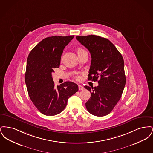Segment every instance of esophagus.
Here are the masks:
<instances>
[{
  "label": "esophagus",
  "mask_w": 153,
  "mask_h": 153,
  "mask_svg": "<svg viewBox=\"0 0 153 153\" xmlns=\"http://www.w3.org/2000/svg\"><path fill=\"white\" fill-rule=\"evenodd\" d=\"M84 88L82 86H81V85H79V89L80 91H82V90H83V89H84Z\"/></svg>",
  "instance_id": "esophagus-1"
}]
</instances>
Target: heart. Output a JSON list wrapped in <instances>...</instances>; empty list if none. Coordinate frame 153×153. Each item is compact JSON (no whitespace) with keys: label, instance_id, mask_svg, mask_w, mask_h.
<instances>
[{"label":"heart","instance_id":"heart-1","mask_svg":"<svg viewBox=\"0 0 153 153\" xmlns=\"http://www.w3.org/2000/svg\"><path fill=\"white\" fill-rule=\"evenodd\" d=\"M82 51H84V49H79L77 50V53H79V52Z\"/></svg>","mask_w":153,"mask_h":153}]
</instances>
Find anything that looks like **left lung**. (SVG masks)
<instances>
[{"label": "left lung", "instance_id": "obj_1", "mask_svg": "<svg viewBox=\"0 0 153 153\" xmlns=\"http://www.w3.org/2000/svg\"><path fill=\"white\" fill-rule=\"evenodd\" d=\"M76 39L91 55L88 79L99 84L94 88L84 87L91 94L85 103L87 109L95 116L107 115L121 98L126 84L123 57L107 38L89 35L77 36Z\"/></svg>", "mask_w": 153, "mask_h": 153}]
</instances>
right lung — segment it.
<instances>
[{"label": "right lung", "instance_id": "obj_1", "mask_svg": "<svg viewBox=\"0 0 153 153\" xmlns=\"http://www.w3.org/2000/svg\"><path fill=\"white\" fill-rule=\"evenodd\" d=\"M74 36H52L42 39L31 50L27 61L25 80L31 100L46 116H54L65 108L68 99L79 90L78 85L66 81L56 87L52 78L58 68L66 46Z\"/></svg>", "mask_w": 153, "mask_h": 153}]
</instances>
